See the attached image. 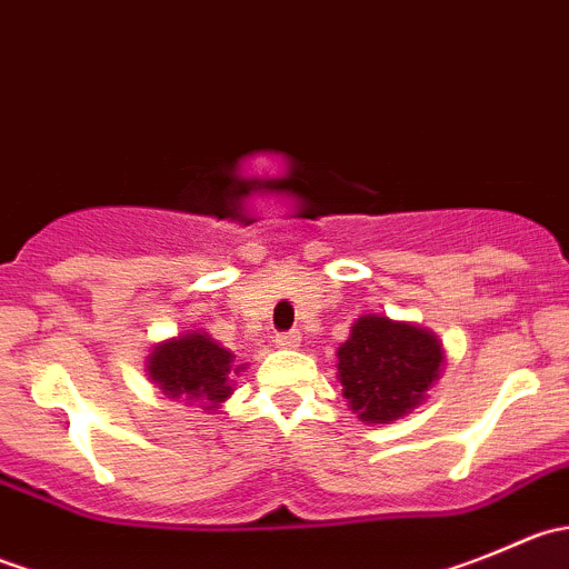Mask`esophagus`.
<instances>
[{
    "label": "esophagus",
    "instance_id": "34e87169",
    "mask_svg": "<svg viewBox=\"0 0 569 569\" xmlns=\"http://www.w3.org/2000/svg\"><path fill=\"white\" fill-rule=\"evenodd\" d=\"M274 343H278L280 349H297L302 343V336L300 332H278V336H274Z\"/></svg>",
    "mask_w": 569,
    "mask_h": 569
}]
</instances>
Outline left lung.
I'll return each mask as SVG.
<instances>
[{"label": "left lung", "instance_id": "obj_1", "mask_svg": "<svg viewBox=\"0 0 569 569\" xmlns=\"http://www.w3.org/2000/svg\"><path fill=\"white\" fill-rule=\"evenodd\" d=\"M336 355L343 399L366 423H393L423 405L446 360L432 330L386 313H363Z\"/></svg>", "mask_w": 569, "mask_h": 569}]
</instances>
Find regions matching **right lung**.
Segmentation results:
<instances>
[{
  "mask_svg": "<svg viewBox=\"0 0 569 569\" xmlns=\"http://www.w3.org/2000/svg\"><path fill=\"white\" fill-rule=\"evenodd\" d=\"M244 369L248 363H237V355L206 330H183L164 338L146 360L148 380L168 399L200 405L206 412L220 410L222 401L233 393V377Z\"/></svg>",
  "mask_w": 569,
  "mask_h": 569,
  "instance_id": "add662e5",
  "label": "right lung"
}]
</instances>
